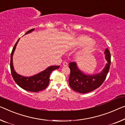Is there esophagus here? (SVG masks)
I'll use <instances>...</instances> for the list:
<instances>
[{"label": "esophagus", "mask_w": 125, "mask_h": 125, "mask_svg": "<svg viewBox=\"0 0 125 125\" xmlns=\"http://www.w3.org/2000/svg\"><path fill=\"white\" fill-rule=\"evenodd\" d=\"M63 65L65 66H68V63H67L66 61H64V62H63Z\"/></svg>", "instance_id": "obj_1"}]
</instances>
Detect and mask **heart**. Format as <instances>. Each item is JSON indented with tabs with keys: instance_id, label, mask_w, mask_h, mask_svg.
Segmentation results:
<instances>
[{
	"instance_id": "b5f03b06",
	"label": "heart",
	"mask_w": 125,
	"mask_h": 125,
	"mask_svg": "<svg viewBox=\"0 0 125 125\" xmlns=\"http://www.w3.org/2000/svg\"><path fill=\"white\" fill-rule=\"evenodd\" d=\"M73 46L79 47L83 46L76 52V56L83 57L91 53L94 49L95 43L93 40L86 36H79L73 40Z\"/></svg>"
}]
</instances>
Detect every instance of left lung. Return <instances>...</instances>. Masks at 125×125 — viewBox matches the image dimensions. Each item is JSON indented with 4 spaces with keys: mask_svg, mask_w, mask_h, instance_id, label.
<instances>
[{
    "mask_svg": "<svg viewBox=\"0 0 125 125\" xmlns=\"http://www.w3.org/2000/svg\"><path fill=\"white\" fill-rule=\"evenodd\" d=\"M107 63L100 73L88 75L84 73L78 68L76 62L69 63L70 74L69 79L70 87L74 91L79 93H86L99 88L104 81L109 70L111 65V53L108 49L104 51Z\"/></svg>",
    "mask_w": 125,
    "mask_h": 125,
    "instance_id": "obj_1",
    "label": "left lung"
}]
</instances>
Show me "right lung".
Listing matches in <instances>:
<instances>
[{"instance_id":"add662e5","label":"right lung","mask_w":125,"mask_h":125,"mask_svg":"<svg viewBox=\"0 0 125 125\" xmlns=\"http://www.w3.org/2000/svg\"><path fill=\"white\" fill-rule=\"evenodd\" d=\"M33 31H34V28L28 31L25 34L30 33L31 32H33ZM20 39H18L16 43L15 44L10 55V67L11 75L13 76V79L14 80L17 85L27 91L38 92L42 91L49 85L50 75L51 72L53 70L58 69L60 68V66H54V65L50 66L48 67L42 72L31 76H24L18 74L15 71L14 66H13V56Z\"/></svg>"}]
</instances>
